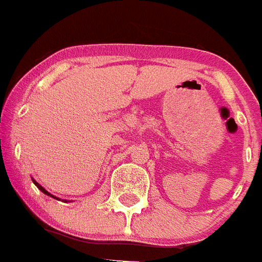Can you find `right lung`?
I'll return each instance as SVG.
<instances>
[{
    "instance_id": "obj_1",
    "label": "right lung",
    "mask_w": 262,
    "mask_h": 262,
    "mask_svg": "<svg viewBox=\"0 0 262 262\" xmlns=\"http://www.w3.org/2000/svg\"><path fill=\"white\" fill-rule=\"evenodd\" d=\"M32 181H34V180H32ZM34 184H35V185H36V186H38V187H39V189H40V190H41V191H43V193H45V194H47V195H51V194H50V193H48V191H47V190H46L45 187H41V186H40V185H39V184H38V182H36V181H34ZM51 196H52V198H55V196H53V195H51Z\"/></svg>"
}]
</instances>
